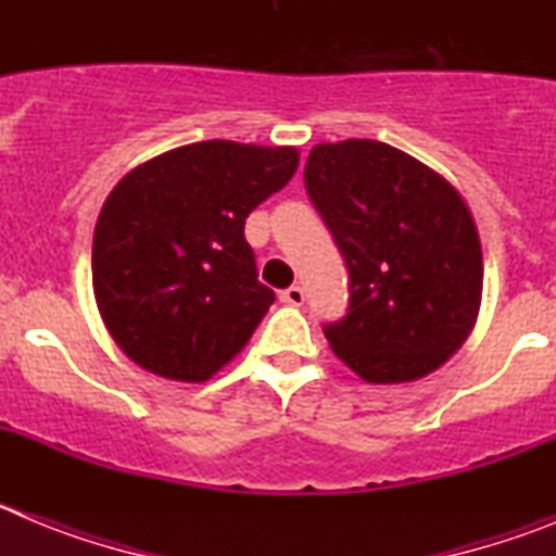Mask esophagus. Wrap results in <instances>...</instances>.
<instances>
[{
  "label": "esophagus",
  "instance_id": "obj_1",
  "mask_svg": "<svg viewBox=\"0 0 556 556\" xmlns=\"http://www.w3.org/2000/svg\"><path fill=\"white\" fill-rule=\"evenodd\" d=\"M281 301L289 303V306H303V301H306V292H303V287H289L281 292Z\"/></svg>",
  "mask_w": 556,
  "mask_h": 556
}]
</instances>
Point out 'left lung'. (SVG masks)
Masks as SVG:
<instances>
[{"instance_id": "1", "label": "left lung", "mask_w": 556, "mask_h": 556, "mask_svg": "<svg viewBox=\"0 0 556 556\" xmlns=\"http://www.w3.org/2000/svg\"><path fill=\"white\" fill-rule=\"evenodd\" d=\"M306 189L351 275V306L326 339L367 384H406L443 367L481 306V242L448 180L372 139L314 144Z\"/></svg>"}]
</instances>
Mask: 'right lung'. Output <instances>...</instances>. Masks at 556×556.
<instances>
[{"label":"right lung","mask_w":556,"mask_h":556,"mask_svg":"<svg viewBox=\"0 0 556 556\" xmlns=\"http://www.w3.org/2000/svg\"><path fill=\"white\" fill-rule=\"evenodd\" d=\"M294 147L211 139L130 169L100 211L91 283L130 362L200 384L242 351L273 306L244 219L298 172Z\"/></svg>","instance_id":"1"}]
</instances>
